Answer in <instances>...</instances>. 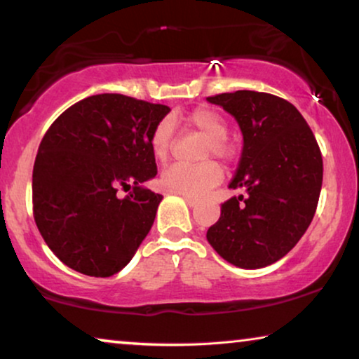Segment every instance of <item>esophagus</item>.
Wrapping results in <instances>:
<instances>
[{
  "label": "esophagus",
  "mask_w": 359,
  "mask_h": 359,
  "mask_svg": "<svg viewBox=\"0 0 359 359\" xmlns=\"http://www.w3.org/2000/svg\"><path fill=\"white\" fill-rule=\"evenodd\" d=\"M184 201H186V204L189 205V208H196V205H198V203H199V201L194 199V198H184Z\"/></svg>",
  "instance_id": "34e87169"
}]
</instances>
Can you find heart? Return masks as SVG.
<instances>
[{
  "mask_svg": "<svg viewBox=\"0 0 359 359\" xmlns=\"http://www.w3.org/2000/svg\"><path fill=\"white\" fill-rule=\"evenodd\" d=\"M186 121L194 130H198L201 135L208 139L201 158H208L209 155L217 156V158H227L230 149L225 139L229 135V127L217 112L199 107L191 112ZM171 142H173L171 122L168 119L158 122L150 137V150L155 160H168ZM220 180H222V170L214 161H203L199 165L175 163L161 173L160 184L171 194L184 196V198H201L214 186H217Z\"/></svg>",
  "mask_w": 359,
  "mask_h": 359,
  "instance_id": "1",
  "label": "heart"
}]
</instances>
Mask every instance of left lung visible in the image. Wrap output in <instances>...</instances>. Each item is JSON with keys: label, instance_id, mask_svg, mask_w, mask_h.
Returning <instances> with one entry per match:
<instances>
[{"label": "left lung", "instance_id": "1", "mask_svg": "<svg viewBox=\"0 0 359 359\" xmlns=\"http://www.w3.org/2000/svg\"><path fill=\"white\" fill-rule=\"evenodd\" d=\"M235 117L243 149L230 189L208 242L233 266L276 263L306 233L322 189L323 163L316 137L291 102L240 90L205 97Z\"/></svg>", "mask_w": 359, "mask_h": 359}]
</instances>
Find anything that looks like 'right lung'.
I'll return each mask as SVG.
<instances>
[{"mask_svg":"<svg viewBox=\"0 0 359 359\" xmlns=\"http://www.w3.org/2000/svg\"><path fill=\"white\" fill-rule=\"evenodd\" d=\"M168 106L124 95H95L57 117L39 145L32 171L34 219L53 255L95 278L119 273L154 225L163 196L151 132ZM131 193L121 198L118 189Z\"/></svg>","mask_w":359,"mask_h":359,"instance_id":"add662e5","label":"right lung"}]
</instances>
